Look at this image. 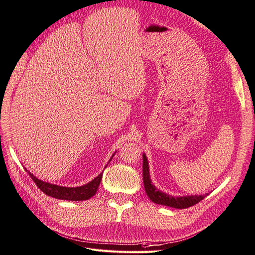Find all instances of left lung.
Masks as SVG:
<instances>
[{
    "label": "left lung",
    "mask_w": 255,
    "mask_h": 255,
    "mask_svg": "<svg viewBox=\"0 0 255 255\" xmlns=\"http://www.w3.org/2000/svg\"><path fill=\"white\" fill-rule=\"evenodd\" d=\"M142 179H144L145 191L149 199L152 202L161 204V206H166L175 209H186L191 206H195L198 202H200L203 198H206V195H191V196H179L174 197L172 195L166 194V192L161 191L156 188V186L152 185L150 179V173H149V165L148 160L145 153H142Z\"/></svg>",
    "instance_id": "8db88e82"
}]
</instances>
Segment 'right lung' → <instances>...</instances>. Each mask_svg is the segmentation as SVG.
Segmentation results:
<instances>
[{
	"mask_svg": "<svg viewBox=\"0 0 255 255\" xmlns=\"http://www.w3.org/2000/svg\"><path fill=\"white\" fill-rule=\"evenodd\" d=\"M116 152L111 156L110 160L113 159ZM109 163V162H108ZM108 165V164H107ZM106 165V166H107ZM28 174L30 177L32 178V181L35 183V185L44 192L45 195L56 198V199H61V200H69V201H83V200H89L90 198H92L96 194V191L98 189V186L101 184L102 177H103V173H101L97 177H95L93 181L90 183L85 184L83 186H80V187H64V186H59V185H55L51 184L47 182H43L41 179H39L36 176H34L32 173L28 171Z\"/></svg>",
	"mask_w": 255,
	"mask_h": 255,
	"instance_id": "add662e5",
	"label": "right lung"
}]
</instances>
